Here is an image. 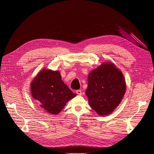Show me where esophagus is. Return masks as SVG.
I'll return each instance as SVG.
<instances>
[{"label":"esophagus","instance_id":"obj_1","mask_svg":"<svg viewBox=\"0 0 154 154\" xmlns=\"http://www.w3.org/2000/svg\"><path fill=\"white\" fill-rule=\"evenodd\" d=\"M76 93L78 94V95H82V91L80 90H78L76 91Z\"/></svg>","mask_w":154,"mask_h":154}]
</instances>
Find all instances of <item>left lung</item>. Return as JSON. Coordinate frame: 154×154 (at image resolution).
Wrapping results in <instances>:
<instances>
[{
  "instance_id": "8db88e82",
  "label": "left lung",
  "mask_w": 154,
  "mask_h": 154,
  "mask_svg": "<svg viewBox=\"0 0 154 154\" xmlns=\"http://www.w3.org/2000/svg\"><path fill=\"white\" fill-rule=\"evenodd\" d=\"M126 86L122 73L110 63L91 71L85 91L90 106L100 116L113 112L122 100Z\"/></svg>"
}]
</instances>
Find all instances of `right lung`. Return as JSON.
<instances>
[{
    "label": "right lung",
    "mask_w": 154,
    "mask_h": 154,
    "mask_svg": "<svg viewBox=\"0 0 154 154\" xmlns=\"http://www.w3.org/2000/svg\"><path fill=\"white\" fill-rule=\"evenodd\" d=\"M33 97L38 100L44 111L57 115L76 94L62 80L59 71H40L31 84Z\"/></svg>",
    "instance_id": "right-lung-1"
}]
</instances>
